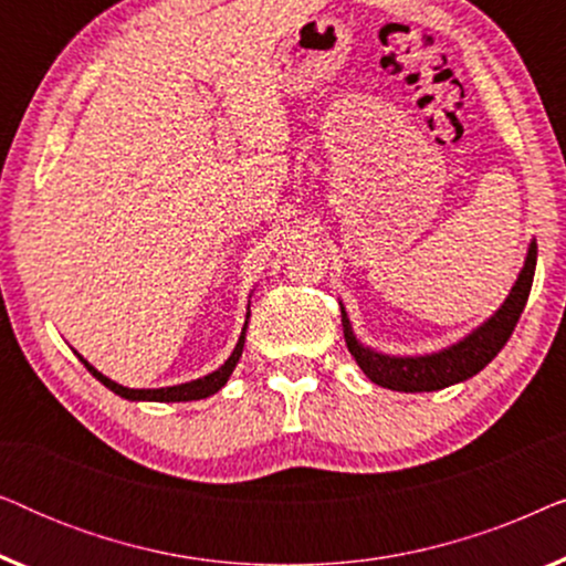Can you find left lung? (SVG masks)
Listing matches in <instances>:
<instances>
[{
	"instance_id": "8db88e82",
	"label": "left lung",
	"mask_w": 566,
	"mask_h": 566,
	"mask_svg": "<svg viewBox=\"0 0 566 566\" xmlns=\"http://www.w3.org/2000/svg\"><path fill=\"white\" fill-rule=\"evenodd\" d=\"M536 242H531L528 254H525V265L521 275H517L513 291L505 298V304L482 327H476L471 335L446 347V350L430 355H405V358L401 355L376 353L374 347H366L355 337L343 306V332L347 350H350L355 363H358L370 381L391 391H438L446 389V386L467 381V378L476 376L513 335L515 324L525 308V301H528L533 273H536Z\"/></svg>"
}]
</instances>
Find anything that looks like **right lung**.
Here are the masks:
<instances>
[{
    "label": "right lung",
    "instance_id": "1",
    "mask_svg": "<svg viewBox=\"0 0 566 566\" xmlns=\"http://www.w3.org/2000/svg\"><path fill=\"white\" fill-rule=\"evenodd\" d=\"M247 319H250V312H247ZM244 332H247V322L242 327V335H239V343L234 347V353L229 355V360L223 363L221 368H216L213 374H208L203 378H196V381H188V384H177V386H165V389H128V386H120L111 381V378L99 374V370L95 366H90L87 360L82 358L80 353H76V358H80L84 363V368L90 370L92 376L97 378L99 384L107 386V389L118 394V397L123 399H130V401H192V399H206L211 397V394H216L221 389L223 384L229 381L231 370L237 368L239 358H242V350H244Z\"/></svg>",
    "mask_w": 566,
    "mask_h": 566
}]
</instances>
